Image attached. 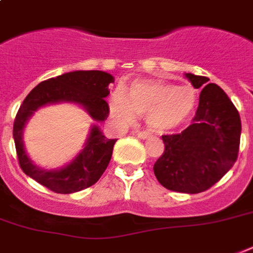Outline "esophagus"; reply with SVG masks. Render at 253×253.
Returning a JSON list of instances; mask_svg holds the SVG:
<instances>
[{
    "label": "esophagus",
    "instance_id": "obj_1",
    "mask_svg": "<svg viewBox=\"0 0 253 253\" xmlns=\"http://www.w3.org/2000/svg\"><path fill=\"white\" fill-rule=\"evenodd\" d=\"M136 136L140 139L150 138V132L148 131H136Z\"/></svg>",
    "mask_w": 253,
    "mask_h": 253
}]
</instances>
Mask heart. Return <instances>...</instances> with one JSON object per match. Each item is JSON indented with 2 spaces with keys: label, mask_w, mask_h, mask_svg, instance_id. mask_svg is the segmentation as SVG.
<instances>
[{
  "label": "heart",
  "mask_w": 253,
  "mask_h": 253,
  "mask_svg": "<svg viewBox=\"0 0 253 253\" xmlns=\"http://www.w3.org/2000/svg\"><path fill=\"white\" fill-rule=\"evenodd\" d=\"M113 118L127 125L135 117H146L148 126L163 132L176 128L196 105V90L190 85H173L164 80H136L127 95L114 91L109 101Z\"/></svg>",
  "instance_id": "1"
}]
</instances>
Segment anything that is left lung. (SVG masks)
<instances>
[{"mask_svg": "<svg viewBox=\"0 0 253 253\" xmlns=\"http://www.w3.org/2000/svg\"><path fill=\"white\" fill-rule=\"evenodd\" d=\"M185 76L196 89L201 87L198 109L192 125L180 134L163 135L166 148L154 172L164 188L196 194L211 188L235 164L242 122L222 87L205 76Z\"/></svg>", "mask_w": 253, "mask_h": 253, "instance_id": "8db88e82", "label": "left lung"}]
</instances>
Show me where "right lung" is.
Returning a JSON list of instances; mask_svg holds the SVG:
<instances>
[{"label":"right lung","instance_id":"1","mask_svg":"<svg viewBox=\"0 0 253 253\" xmlns=\"http://www.w3.org/2000/svg\"><path fill=\"white\" fill-rule=\"evenodd\" d=\"M114 77L102 71H75L42 81L30 91L19 107L13 126V138L18 163L22 170L41 185L55 193L69 194L94 185L106 170L117 139H107L93 126L84 150L68 166L55 170L42 169L33 164L23 147V128L34 111L48 103H79L94 121L109 117V84Z\"/></svg>","mask_w":253,"mask_h":253}]
</instances>
